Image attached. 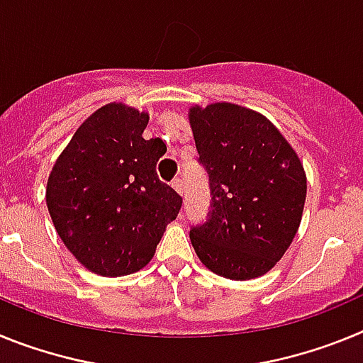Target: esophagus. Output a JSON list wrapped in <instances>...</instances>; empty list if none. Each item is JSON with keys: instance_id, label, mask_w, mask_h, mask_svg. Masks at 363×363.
<instances>
[{"instance_id": "1", "label": "esophagus", "mask_w": 363, "mask_h": 363, "mask_svg": "<svg viewBox=\"0 0 363 363\" xmlns=\"http://www.w3.org/2000/svg\"><path fill=\"white\" fill-rule=\"evenodd\" d=\"M172 189H174L178 194H184V179H182V178L172 179Z\"/></svg>"}]
</instances>
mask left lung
<instances>
[{
    "instance_id": "left-lung-1",
    "label": "left lung",
    "mask_w": 363,
    "mask_h": 363,
    "mask_svg": "<svg viewBox=\"0 0 363 363\" xmlns=\"http://www.w3.org/2000/svg\"><path fill=\"white\" fill-rule=\"evenodd\" d=\"M189 123L213 194L209 220L191 229L192 247L218 277H264L300 227L307 194L303 165L264 114L242 105H194Z\"/></svg>"
}]
</instances>
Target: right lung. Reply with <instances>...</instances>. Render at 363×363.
<instances>
[{
  "label": "right lung",
  "instance_id": "add662e5",
  "mask_svg": "<svg viewBox=\"0 0 363 363\" xmlns=\"http://www.w3.org/2000/svg\"><path fill=\"white\" fill-rule=\"evenodd\" d=\"M147 123V112L104 105L79 125L49 174L45 198L56 233L99 277L145 267L182 207V196L156 174L167 147L143 138Z\"/></svg>",
  "mask_w": 363,
  "mask_h": 363
}]
</instances>
